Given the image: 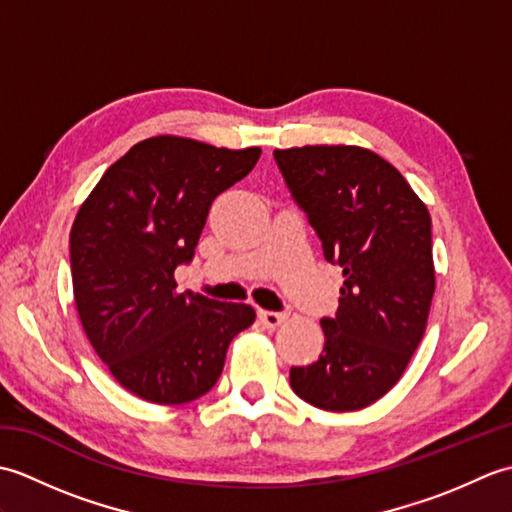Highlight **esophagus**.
Returning <instances> with one entry per match:
<instances>
[{
    "instance_id": "34e87169",
    "label": "esophagus",
    "mask_w": 512,
    "mask_h": 512,
    "mask_svg": "<svg viewBox=\"0 0 512 512\" xmlns=\"http://www.w3.org/2000/svg\"><path fill=\"white\" fill-rule=\"evenodd\" d=\"M288 319L286 312H273V310H259V321H262L266 328H279L281 323Z\"/></svg>"
}]
</instances>
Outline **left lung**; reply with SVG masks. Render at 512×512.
I'll use <instances>...</instances> for the list:
<instances>
[{
	"label": "left lung",
	"instance_id": "obj_1",
	"mask_svg": "<svg viewBox=\"0 0 512 512\" xmlns=\"http://www.w3.org/2000/svg\"><path fill=\"white\" fill-rule=\"evenodd\" d=\"M286 187L343 268L319 361L290 367V387L325 411H356L394 387L427 330L436 290L427 206L396 167L363 147L275 149Z\"/></svg>",
	"mask_w": 512,
	"mask_h": 512
}]
</instances>
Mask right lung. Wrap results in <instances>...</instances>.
Listing matches in <instances>:
<instances>
[{
    "label": "right lung",
    "instance_id": "add662e5",
    "mask_svg": "<svg viewBox=\"0 0 512 512\" xmlns=\"http://www.w3.org/2000/svg\"><path fill=\"white\" fill-rule=\"evenodd\" d=\"M262 149L156 136L103 173L76 213L70 268L83 330L112 376L158 405L204 396L235 336L255 321L246 303L178 292L213 200L246 178Z\"/></svg>",
    "mask_w": 512,
    "mask_h": 512
}]
</instances>
